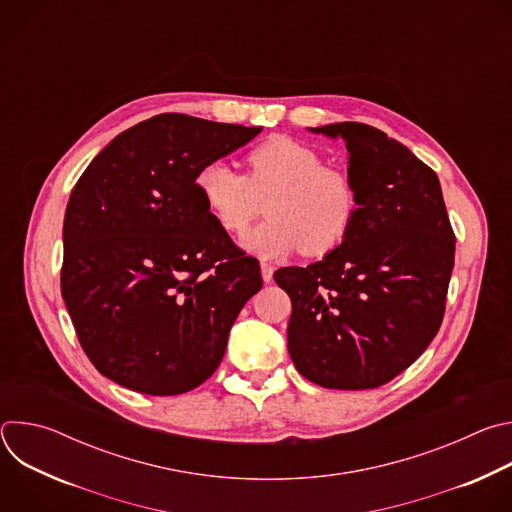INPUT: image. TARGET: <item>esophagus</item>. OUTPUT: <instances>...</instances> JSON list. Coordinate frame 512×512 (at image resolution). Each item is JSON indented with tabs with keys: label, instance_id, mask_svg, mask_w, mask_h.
Listing matches in <instances>:
<instances>
[{
	"label": "esophagus",
	"instance_id": "obj_1",
	"mask_svg": "<svg viewBox=\"0 0 512 512\" xmlns=\"http://www.w3.org/2000/svg\"><path fill=\"white\" fill-rule=\"evenodd\" d=\"M261 277L265 283H271L273 279V267L269 263H261Z\"/></svg>",
	"mask_w": 512,
	"mask_h": 512
}]
</instances>
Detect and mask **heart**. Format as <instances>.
<instances>
[{"instance_id": "obj_1", "label": "heart", "mask_w": 512, "mask_h": 512, "mask_svg": "<svg viewBox=\"0 0 512 512\" xmlns=\"http://www.w3.org/2000/svg\"><path fill=\"white\" fill-rule=\"evenodd\" d=\"M196 192L212 221L229 235L243 233L267 198L263 225L241 239L261 259L291 251L320 257L350 233L360 208L352 178L324 166L312 145L273 135L247 154V176L227 162L212 160L196 174Z\"/></svg>"}]
</instances>
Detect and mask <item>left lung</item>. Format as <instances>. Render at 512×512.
<instances>
[{
  "label": "left lung",
  "instance_id": "left-lung-1",
  "mask_svg": "<svg viewBox=\"0 0 512 512\" xmlns=\"http://www.w3.org/2000/svg\"><path fill=\"white\" fill-rule=\"evenodd\" d=\"M342 137L360 208L322 261L273 273L291 298L287 350L326 389H375L419 358L444 320L456 239L442 186L403 143L344 121L310 127Z\"/></svg>",
  "mask_w": 512,
  "mask_h": 512
}]
</instances>
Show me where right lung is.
Here are the masks:
<instances>
[{
  "label": "right lung",
  "instance_id": "add662e5",
  "mask_svg": "<svg viewBox=\"0 0 512 512\" xmlns=\"http://www.w3.org/2000/svg\"><path fill=\"white\" fill-rule=\"evenodd\" d=\"M261 127L162 113L119 133L64 214L60 287L95 369L145 395H180L221 364L259 263L206 212L196 174Z\"/></svg>",
  "mask_w": 512,
  "mask_h": 512
}]
</instances>
